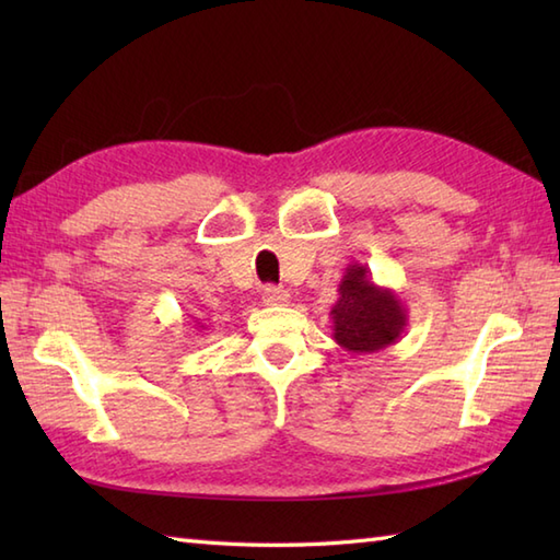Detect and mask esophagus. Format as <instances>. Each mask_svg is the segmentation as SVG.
I'll use <instances>...</instances> for the list:
<instances>
[{"instance_id":"34e87169","label":"esophagus","mask_w":560,"mask_h":560,"mask_svg":"<svg viewBox=\"0 0 560 560\" xmlns=\"http://www.w3.org/2000/svg\"><path fill=\"white\" fill-rule=\"evenodd\" d=\"M261 301H265V305H287L291 301V295L281 287H267L265 293H261Z\"/></svg>"}]
</instances>
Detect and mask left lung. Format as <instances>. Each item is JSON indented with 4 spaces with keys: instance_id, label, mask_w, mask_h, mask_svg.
Wrapping results in <instances>:
<instances>
[{
    "instance_id": "obj_1",
    "label": "left lung",
    "mask_w": 560,
    "mask_h": 560,
    "mask_svg": "<svg viewBox=\"0 0 560 560\" xmlns=\"http://www.w3.org/2000/svg\"><path fill=\"white\" fill-rule=\"evenodd\" d=\"M331 337L349 353H377L397 343L409 325V313L397 291L377 287L368 267L351 261L339 281L331 307Z\"/></svg>"
}]
</instances>
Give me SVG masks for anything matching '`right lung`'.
Listing matches in <instances>:
<instances>
[{
  "mask_svg": "<svg viewBox=\"0 0 560 560\" xmlns=\"http://www.w3.org/2000/svg\"><path fill=\"white\" fill-rule=\"evenodd\" d=\"M197 327H201V329H205V325H201V323H197Z\"/></svg>",
  "mask_w": 560,
  "mask_h": 560,
  "instance_id": "obj_1",
  "label": "right lung"
}]
</instances>
